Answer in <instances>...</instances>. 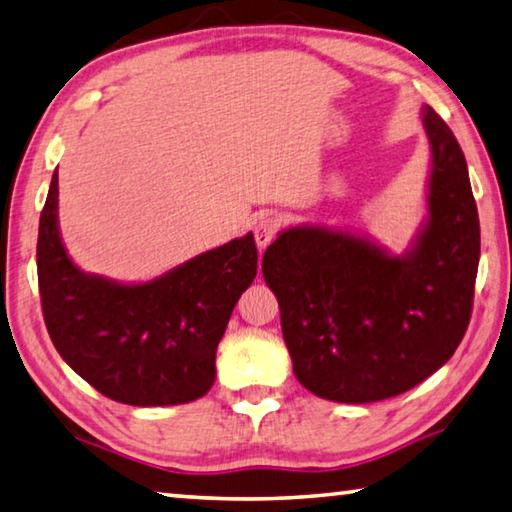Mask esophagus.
Here are the masks:
<instances>
[{
  "mask_svg": "<svg viewBox=\"0 0 512 512\" xmlns=\"http://www.w3.org/2000/svg\"><path fill=\"white\" fill-rule=\"evenodd\" d=\"M278 227H281V223H278V218L274 214H265L256 220L254 238H256V245L260 252H263V249L276 238Z\"/></svg>",
  "mask_w": 512,
  "mask_h": 512,
  "instance_id": "1",
  "label": "esophagus"
}]
</instances>
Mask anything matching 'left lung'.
Returning <instances> with one entry per match:
<instances>
[{
  "label": "left lung",
  "mask_w": 512,
  "mask_h": 512,
  "mask_svg": "<svg viewBox=\"0 0 512 512\" xmlns=\"http://www.w3.org/2000/svg\"><path fill=\"white\" fill-rule=\"evenodd\" d=\"M430 142L428 218L406 254L318 225L283 229L263 256L298 383L316 397L372 403L437 372L466 334L479 216L464 151L421 106Z\"/></svg>",
  "instance_id": "8db88e82"
}]
</instances>
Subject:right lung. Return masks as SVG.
I'll list each match as a JSON object with an SVG mask.
<instances>
[{"label": "right lung", "mask_w": 512, "mask_h": 512, "mask_svg": "<svg viewBox=\"0 0 512 512\" xmlns=\"http://www.w3.org/2000/svg\"><path fill=\"white\" fill-rule=\"evenodd\" d=\"M258 269L254 234L229 240L149 283L84 274L57 225V171L37 236L46 330L95 390L127 406H178L216 381V350Z\"/></svg>", "instance_id": "1"}]
</instances>
